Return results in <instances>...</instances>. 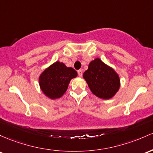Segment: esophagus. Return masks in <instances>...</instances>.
I'll return each mask as SVG.
<instances>
[{
  "instance_id": "34e87169",
  "label": "esophagus",
  "mask_w": 153,
  "mask_h": 153,
  "mask_svg": "<svg viewBox=\"0 0 153 153\" xmlns=\"http://www.w3.org/2000/svg\"><path fill=\"white\" fill-rule=\"evenodd\" d=\"M77 73H78V75L79 76H82V69H79L77 71Z\"/></svg>"
}]
</instances>
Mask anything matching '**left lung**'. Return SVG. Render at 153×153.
I'll return each mask as SVG.
<instances>
[{"instance_id": "1", "label": "left lung", "mask_w": 153, "mask_h": 153, "mask_svg": "<svg viewBox=\"0 0 153 153\" xmlns=\"http://www.w3.org/2000/svg\"><path fill=\"white\" fill-rule=\"evenodd\" d=\"M83 76L92 93L100 98H111L119 89L118 74L99 58L91 61Z\"/></svg>"}]
</instances>
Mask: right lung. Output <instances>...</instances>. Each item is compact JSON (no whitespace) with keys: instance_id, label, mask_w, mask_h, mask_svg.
Here are the masks:
<instances>
[{"instance_id":"obj_1","label":"right lung","mask_w":153,"mask_h":153,"mask_svg":"<svg viewBox=\"0 0 153 153\" xmlns=\"http://www.w3.org/2000/svg\"><path fill=\"white\" fill-rule=\"evenodd\" d=\"M76 76L77 72L73 68L66 67L64 63L57 61L41 74L39 86L50 98H59L66 92L71 79Z\"/></svg>"}]
</instances>
